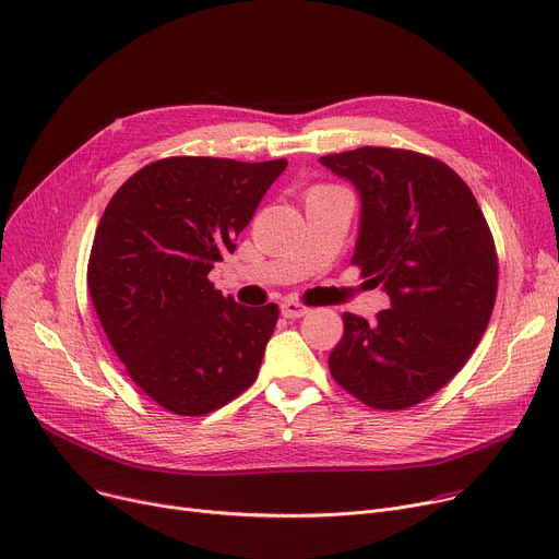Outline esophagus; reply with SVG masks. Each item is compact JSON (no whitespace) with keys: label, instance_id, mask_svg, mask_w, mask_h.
Returning <instances> with one entry per match:
<instances>
[{"label":"esophagus","instance_id":"obj_1","mask_svg":"<svg viewBox=\"0 0 559 559\" xmlns=\"http://www.w3.org/2000/svg\"><path fill=\"white\" fill-rule=\"evenodd\" d=\"M280 311H282V316H284V318H288V320H297V318H305V316L309 313V309H307L305 305H299V302H295V299H284V302H282V307H280Z\"/></svg>","mask_w":559,"mask_h":559}]
</instances>
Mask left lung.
Returning a JSON list of instances; mask_svg holds the SVG:
<instances>
[{
  "instance_id": "left-lung-1",
  "label": "left lung",
  "mask_w": 559,
  "mask_h": 559,
  "mask_svg": "<svg viewBox=\"0 0 559 559\" xmlns=\"http://www.w3.org/2000/svg\"><path fill=\"white\" fill-rule=\"evenodd\" d=\"M360 197L352 264L390 309L345 313L331 376L376 409H405L452 380L490 322L497 252L481 207L445 163L392 147L322 156Z\"/></svg>"
}]
</instances>
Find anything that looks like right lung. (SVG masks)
Segmentation results:
<instances>
[{
	"instance_id": "1",
	"label": "right lung",
	"mask_w": 559,
	"mask_h": 559,
	"mask_svg": "<svg viewBox=\"0 0 559 559\" xmlns=\"http://www.w3.org/2000/svg\"><path fill=\"white\" fill-rule=\"evenodd\" d=\"M286 160L175 156L139 169L96 230L87 284L116 356L163 409L203 416L260 371L277 307L246 309L207 273L250 224Z\"/></svg>"
}]
</instances>
